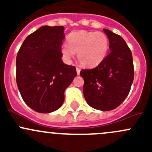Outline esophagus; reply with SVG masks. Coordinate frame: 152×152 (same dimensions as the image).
Returning <instances> with one entry per match:
<instances>
[{
  "label": "esophagus",
  "instance_id": "1",
  "mask_svg": "<svg viewBox=\"0 0 152 152\" xmlns=\"http://www.w3.org/2000/svg\"><path fill=\"white\" fill-rule=\"evenodd\" d=\"M80 71H81V69L79 67H76V73H77V75L80 74Z\"/></svg>",
  "mask_w": 152,
  "mask_h": 152
}]
</instances>
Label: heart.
<instances>
[{
	"instance_id": "b5f03b06",
	"label": "heart",
	"mask_w": 152,
	"mask_h": 152,
	"mask_svg": "<svg viewBox=\"0 0 152 152\" xmlns=\"http://www.w3.org/2000/svg\"><path fill=\"white\" fill-rule=\"evenodd\" d=\"M67 40L68 44H64L61 48L62 56L67 60H70L76 52L81 65L94 67L100 65L107 56L109 39L102 32L78 31L70 33Z\"/></svg>"
}]
</instances>
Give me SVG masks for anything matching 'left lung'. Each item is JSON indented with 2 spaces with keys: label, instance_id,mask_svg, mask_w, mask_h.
<instances>
[{
  "label": "left lung",
  "instance_id": "1",
  "mask_svg": "<svg viewBox=\"0 0 152 152\" xmlns=\"http://www.w3.org/2000/svg\"><path fill=\"white\" fill-rule=\"evenodd\" d=\"M110 42V53L93 69L82 70L83 93L93 108L110 111L125 100L134 79L132 55L125 40L110 30L103 29Z\"/></svg>",
  "mask_w": 152,
  "mask_h": 152
}]
</instances>
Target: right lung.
Returning a JSON list of instances; mask_svg holds the SVG:
<instances>
[{
	"label": "right lung",
	"mask_w": 152,
	"mask_h": 152,
	"mask_svg": "<svg viewBox=\"0 0 152 152\" xmlns=\"http://www.w3.org/2000/svg\"><path fill=\"white\" fill-rule=\"evenodd\" d=\"M63 26H43L28 35L16 59V81L25 103L39 113L60 108L76 67L62 60Z\"/></svg>",
	"instance_id": "1"
}]
</instances>
